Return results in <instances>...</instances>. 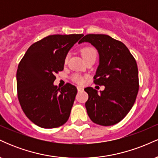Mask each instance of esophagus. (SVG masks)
<instances>
[{"label": "esophagus", "mask_w": 158, "mask_h": 158, "mask_svg": "<svg viewBox=\"0 0 158 158\" xmlns=\"http://www.w3.org/2000/svg\"><path fill=\"white\" fill-rule=\"evenodd\" d=\"M77 90H78V91H81V90H83V88H81V87H80V86H78Z\"/></svg>", "instance_id": "obj_1"}]
</instances>
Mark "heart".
I'll return each instance as SVG.
<instances>
[{"instance_id":"1","label":"heart","mask_w":158,"mask_h":158,"mask_svg":"<svg viewBox=\"0 0 158 158\" xmlns=\"http://www.w3.org/2000/svg\"><path fill=\"white\" fill-rule=\"evenodd\" d=\"M81 56H82L83 59H87V58L90 57V56H97V51H96V50L94 48H91V47H86V48L81 49ZM68 56H67L64 59L65 63L68 61ZM73 79L74 81H77L78 83H81L83 81L82 78L79 75H74L73 77Z\"/></svg>"}]
</instances>
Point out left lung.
Wrapping results in <instances>:
<instances>
[{"label": "left lung", "mask_w": 158, "mask_h": 158, "mask_svg": "<svg viewBox=\"0 0 158 158\" xmlns=\"http://www.w3.org/2000/svg\"><path fill=\"white\" fill-rule=\"evenodd\" d=\"M90 43L99 52L94 83L104 85L98 93L88 87L87 113L94 123L113 126L120 122L135 104L139 90L138 69L129 50L121 41L103 34H88L79 41Z\"/></svg>", "instance_id": "obj_1"}]
</instances>
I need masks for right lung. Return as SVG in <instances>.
Instances as JSON below:
<instances>
[{"mask_svg":"<svg viewBox=\"0 0 158 158\" xmlns=\"http://www.w3.org/2000/svg\"><path fill=\"white\" fill-rule=\"evenodd\" d=\"M84 35H52L32 44L19 67L18 98L23 111L34 124L44 128L62 126L68 121L77 88L67 83L53 85L55 74L64 70L67 54Z\"/></svg>","mask_w":158,"mask_h":158,"instance_id":"obj_1","label":"right lung"}]
</instances>
